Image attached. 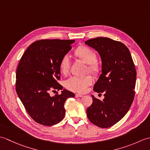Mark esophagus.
<instances>
[{"label": "esophagus", "mask_w": 150, "mask_h": 150, "mask_svg": "<svg viewBox=\"0 0 150 150\" xmlns=\"http://www.w3.org/2000/svg\"><path fill=\"white\" fill-rule=\"evenodd\" d=\"M82 96H83V95H82V94H79V93H76L75 94V97H77V98H78V97H82Z\"/></svg>", "instance_id": "1"}]
</instances>
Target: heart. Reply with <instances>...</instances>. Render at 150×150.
<instances>
[{
    "mask_svg": "<svg viewBox=\"0 0 150 150\" xmlns=\"http://www.w3.org/2000/svg\"><path fill=\"white\" fill-rule=\"evenodd\" d=\"M75 55L86 63L89 64L88 69L91 72L97 69V64L94 62L96 59V54L93 50L86 46L79 47L75 51ZM70 66V59L68 55H64L60 62V70L62 73H68ZM92 83V78L87 76L83 78L71 77L65 81V87L69 90L77 92H84L88 86Z\"/></svg>",
    "mask_w": 150,
    "mask_h": 150,
    "instance_id": "heart-1",
    "label": "heart"
}]
</instances>
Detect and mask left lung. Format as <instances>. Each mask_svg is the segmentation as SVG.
<instances>
[{"label": "left lung", "instance_id": "left-lung-1", "mask_svg": "<svg viewBox=\"0 0 150 150\" xmlns=\"http://www.w3.org/2000/svg\"><path fill=\"white\" fill-rule=\"evenodd\" d=\"M98 52L102 61V73L93 86L97 93H104L100 100L94 95L88 108V119L97 126L107 128L119 122L128 112L135 96L137 73L128 47L122 42L106 37L85 42Z\"/></svg>", "mask_w": 150, "mask_h": 150}]
</instances>
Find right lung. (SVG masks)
<instances>
[{
    "label": "right lung",
    "instance_id": "obj_1",
    "mask_svg": "<svg viewBox=\"0 0 150 150\" xmlns=\"http://www.w3.org/2000/svg\"><path fill=\"white\" fill-rule=\"evenodd\" d=\"M75 40L36 41L22 55L16 73V91L30 116L44 126H53L65 116L64 103L75 95L67 90L52 97L53 90H62L60 62L71 49Z\"/></svg>",
    "mask_w": 150,
    "mask_h": 150
}]
</instances>
